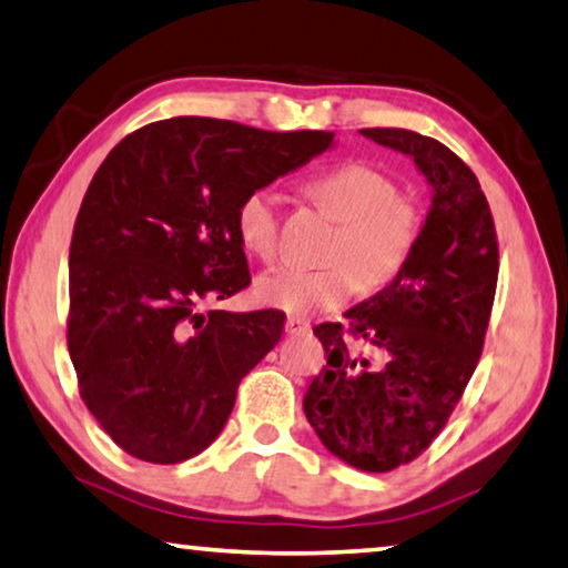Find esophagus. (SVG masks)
Masks as SVG:
<instances>
[{"label":"esophagus","mask_w":568,"mask_h":568,"mask_svg":"<svg viewBox=\"0 0 568 568\" xmlns=\"http://www.w3.org/2000/svg\"><path fill=\"white\" fill-rule=\"evenodd\" d=\"M310 329H312V325L307 320H302V317L286 320V333L290 335H304V333H310Z\"/></svg>","instance_id":"1"}]
</instances>
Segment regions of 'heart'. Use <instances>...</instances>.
<instances>
[{
    "label": "heart",
    "instance_id": "obj_1",
    "mask_svg": "<svg viewBox=\"0 0 568 568\" xmlns=\"http://www.w3.org/2000/svg\"><path fill=\"white\" fill-rule=\"evenodd\" d=\"M307 193L339 229L325 268H274L258 276L256 296L266 307L290 314L333 312L357 286L381 292L408 266L422 241L424 213L412 197L398 195L386 172L363 162H345L307 182ZM235 235L251 256L278 254V211L268 190H251L235 205Z\"/></svg>",
    "mask_w": 568,
    "mask_h": 568
}]
</instances>
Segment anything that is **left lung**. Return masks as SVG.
<instances>
[{
    "instance_id": "8db88e82",
    "label": "left lung",
    "mask_w": 568,
    "mask_h": 568,
    "mask_svg": "<svg viewBox=\"0 0 568 568\" xmlns=\"http://www.w3.org/2000/svg\"><path fill=\"white\" fill-rule=\"evenodd\" d=\"M414 156L434 187L422 241L394 284L314 327L327 365L304 414L335 457L363 473L414 462L447 426L483 355L497 266L495 221L475 172L412 129H361Z\"/></svg>"
}]
</instances>
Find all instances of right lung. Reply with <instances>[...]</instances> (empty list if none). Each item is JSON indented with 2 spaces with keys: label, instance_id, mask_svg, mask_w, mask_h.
<instances>
[{
  "label": "right lung",
  "instance_id": "right-lung-1",
  "mask_svg": "<svg viewBox=\"0 0 568 568\" xmlns=\"http://www.w3.org/2000/svg\"><path fill=\"white\" fill-rule=\"evenodd\" d=\"M333 139L174 116L121 139L93 174L73 225L68 353L126 455L174 465L221 434L243 375L284 333L276 310H200L251 284L235 205Z\"/></svg>",
  "mask_w": 568,
  "mask_h": 568
}]
</instances>
